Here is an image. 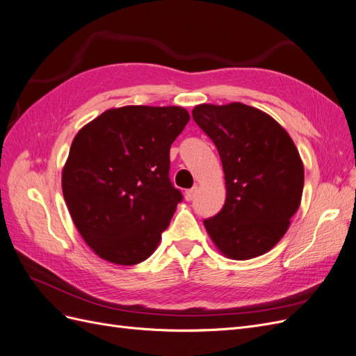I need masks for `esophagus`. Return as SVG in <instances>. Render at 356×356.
Returning a JSON list of instances; mask_svg holds the SVG:
<instances>
[{
    "label": "esophagus",
    "instance_id": "obj_1",
    "mask_svg": "<svg viewBox=\"0 0 356 356\" xmlns=\"http://www.w3.org/2000/svg\"><path fill=\"white\" fill-rule=\"evenodd\" d=\"M197 189H198L197 186H193V188L185 191V198H186V201H192V200L195 198V193H197Z\"/></svg>",
    "mask_w": 356,
    "mask_h": 356
}]
</instances>
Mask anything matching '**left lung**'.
<instances>
[{
  "mask_svg": "<svg viewBox=\"0 0 356 356\" xmlns=\"http://www.w3.org/2000/svg\"><path fill=\"white\" fill-rule=\"evenodd\" d=\"M192 117L219 151L226 201L204 226L229 259L248 260L278 244L299 210L305 170L299 151L266 112L244 103L198 105Z\"/></svg>",
  "mask_w": 356,
  "mask_h": 356,
  "instance_id": "8db88e82",
  "label": "left lung"
}]
</instances>
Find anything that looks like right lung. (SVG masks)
Listing matches in <instances>:
<instances>
[{
	"mask_svg": "<svg viewBox=\"0 0 356 356\" xmlns=\"http://www.w3.org/2000/svg\"><path fill=\"white\" fill-rule=\"evenodd\" d=\"M180 106L108 109L78 131L62 191L87 245L115 265L151 256L181 193L171 185L170 146L189 121Z\"/></svg>",
	"mask_w": 356,
	"mask_h": 356,
	"instance_id": "1",
	"label": "right lung"
}]
</instances>
